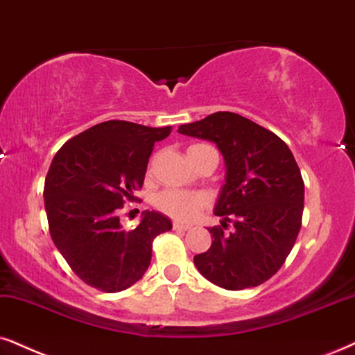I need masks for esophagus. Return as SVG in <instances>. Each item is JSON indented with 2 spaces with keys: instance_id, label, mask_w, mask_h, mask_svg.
Instances as JSON below:
<instances>
[{
  "instance_id": "34e87169",
  "label": "esophagus",
  "mask_w": 355,
  "mask_h": 355,
  "mask_svg": "<svg viewBox=\"0 0 355 355\" xmlns=\"http://www.w3.org/2000/svg\"><path fill=\"white\" fill-rule=\"evenodd\" d=\"M173 230L175 231H188V230H191V226H190V224H183V223L175 221L173 223Z\"/></svg>"
}]
</instances>
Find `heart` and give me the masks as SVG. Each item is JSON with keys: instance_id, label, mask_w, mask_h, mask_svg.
<instances>
[{"instance_id": "1", "label": "heart", "mask_w": 355, "mask_h": 355, "mask_svg": "<svg viewBox=\"0 0 355 355\" xmlns=\"http://www.w3.org/2000/svg\"><path fill=\"white\" fill-rule=\"evenodd\" d=\"M206 150H214L206 144H195L188 147L187 154L193 165L198 162V157ZM216 152V150H214ZM208 203V198L198 191H183V190H165L155 196L154 205L159 211L167 216L178 219V221H191L198 216V213Z\"/></svg>"}]
</instances>
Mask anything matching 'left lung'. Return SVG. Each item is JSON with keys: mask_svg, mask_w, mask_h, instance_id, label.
I'll list each match as a JSON object with an SVG mask.
<instances>
[{"mask_svg": "<svg viewBox=\"0 0 355 355\" xmlns=\"http://www.w3.org/2000/svg\"><path fill=\"white\" fill-rule=\"evenodd\" d=\"M178 132L214 142L226 162V183L214 208L221 226L195 255L211 284L226 290L257 286L275 275L302 227L304 183L297 160L277 134L244 116L218 111ZM231 222L235 230L224 233Z\"/></svg>", "mask_w": 355, "mask_h": 355, "instance_id": "left-lung-1", "label": "left lung"}]
</instances>
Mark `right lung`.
I'll return each mask as SVG.
<instances>
[{
    "mask_svg": "<svg viewBox=\"0 0 355 355\" xmlns=\"http://www.w3.org/2000/svg\"><path fill=\"white\" fill-rule=\"evenodd\" d=\"M172 128L105 121L67 141L53 157L44 185L49 231L71 270L93 288L116 293L141 280L152 242L172 230L167 216L144 211L124 231L119 209L136 200L155 142Z\"/></svg>",
    "mask_w": 355,
    "mask_h": 355,
    "instance_id": "1",
    "label": "right lung"
}]
</instances>
